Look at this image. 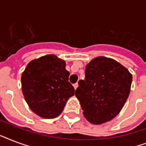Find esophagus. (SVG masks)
Returning a JSON list of instances; mask_svg holds the SVG:
<instances>
[{"label": "esophagus", "instance_id": "esophagus-1", "mask_svg": "<svg viewBox=\"0 0 146 146\" xmlns=\"http://www.w3.org/2000/svg\"><path fill=\"white\" fill-rule=\"evenodd\" d=\"M73 86H74V89H76V88L78 87V83H75V84L73 85Z\"/></svg>", "mask_w": 146, "mask_h": 146}]
</instances>
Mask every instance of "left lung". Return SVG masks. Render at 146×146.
<instances>
[{
  "mask_svg": "<svg viewBox=\"0 0 146 146\" xmlns=\"http://www.w3.org/2000/svg\"><path fill=\"white\" fill-rule=\"evenodd\" d=\"M85 76L75 92L83 115L93 124L110 121L127 102L132 74L115 60L98 57L87 64Z\"/></svg>",
  "mask_w": 146,
  "mask_h": 146,
  "instance_id": "left-lung-1",
  "label": "left lung"
}]
</instances>
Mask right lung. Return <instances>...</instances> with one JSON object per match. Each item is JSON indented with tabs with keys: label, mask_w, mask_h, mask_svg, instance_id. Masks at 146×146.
Listing matches in <instances>:
<instances>
[{
	"label": "right lung",
	"mask_w": 146,
	"mask_h": 146,
	"mask_svg": "<svg viewBox=\"0 0 146 146\" xmlns=\"http://www.w3.org/2000/svg\"><path fill=\"white\" fill-rule=\"evenodd\" d=\"M66 64L54 54L33 60L22 74V90L30 109L43 118L59 116L75 94Z\"/></svg>",
	"instance_id": "obj_1"
}]
</instances>
